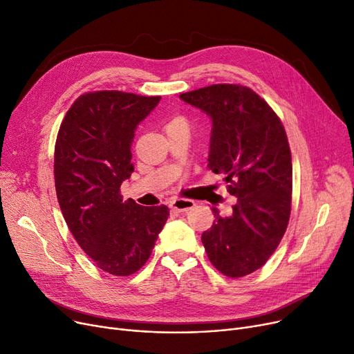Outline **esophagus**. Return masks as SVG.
Segmentation results:
<instances>
[{"label":"esophagus","mask_w":354,"mask_h":354,"mask_svg":"<svg viewBox=\"0 0 354 354\" xmlns=\"http://www.w3.org/2000/svg\"><path fill=\"white\" fill-rule=\"evenodd\" d=\"M194 201L189 198H174L170 201V207L176 212H187L194 207Z\"/></svg>","instance_id":"obj_1"}]
</instances>
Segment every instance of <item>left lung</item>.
<instances>
[{"mask_svg":"<svg viewBox=\"0 0 354 354\" xmlns=\"http://www.w3.org/2000/svg\"><path fill=\"white\" fill-rule=\"evenodd\" d=\"M212 120L209 170L223 174L238 198L232 214L201 234L212 265L223 275L255 272L278 248L291 213L292 161L283 125L252 89L218 83L180 95Z\"/></svg>","mask_w":354,"mask_h":354,"instance_id":"1","label":"left lung"}]
</instances>
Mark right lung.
Instances as JSON below:
<instances>
[{
	"label": "right lung",
	"mask_w": 354,
	"mask_h": 354,
	"mask_svg": "<svg viewBox=\"0 0 354 354\" xmlns=\"http://www.w3.org/2000/svg\"><path fill=\"white\" fill-rule=\"evenodd\" d=\"M161 96L120 91L80 95L67 111L55 147V183L64 221L102 271L128 277L154 249L170 210L122 200L133 171L131 145L137 125Z\"/></svg>",
	"instance_id": "1"
}]
</instances>
